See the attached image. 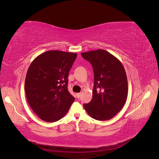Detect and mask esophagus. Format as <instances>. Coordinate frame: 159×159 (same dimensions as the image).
<instances>
[{"label":"esophagus","mask_w":159,"mask_h":159,"mask_svg":"<svg viewBox=\"0 0 159 159\" xmlns=\"http://www.w3.org/2000/svg\"><path fill=\"white\" fill-rule=\"evenodd\" d=\"M81 93H78L76 94V96H77V98H80L81 97Z\"/></svg>","instance_id":"1"}]
</instances>
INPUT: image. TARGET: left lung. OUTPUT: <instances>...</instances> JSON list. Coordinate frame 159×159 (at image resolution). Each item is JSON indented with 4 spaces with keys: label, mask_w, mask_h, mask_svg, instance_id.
<instances>
[{
    "label": "left lung",
    "mask_w": 159,
    "mask_h": 159,
    "mask_svg": "<svg viewBox=\"0 0 159 159\" xmlns=\"http://www.w3.org/2000/svg\"><path fill=\"white\" fill-rule=\"evenodd\" d=\"M93 66V98L84 107L90 117L98 121L112 119L123 107L128 95L125 70L116 57L104 50L81 53Z\"/></svg>",
    "instance_id": "obj_1"
}]
</instances>
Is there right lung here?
<instances>
[{"label":"right lung","mask_w":159,"mask_h":159,"mask_svg":"<svg viewBox=\"0 0 159 159\" xmlns=\"http://www.w3.org/2000/svg\"><path fill=\"white\" fill-rule=\"evenodd\" d=\"M76 57L75 53L47 51L38 56L28 68L25 84L26 99L43 121H58L74 102L68 89V78Z\"/></svg>","instance_id":"obj_1"}]
</instances>
